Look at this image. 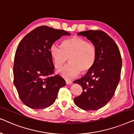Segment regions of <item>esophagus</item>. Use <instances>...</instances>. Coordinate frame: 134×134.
<instances>
[{
    "label": "esophagus",
    "mask_w": 134,
    "mask_h": 134,
    "mask_svg": "<svg viewBox=\"0 0 134 134\" xmlns=\"http://www.w3.org/2000/svg\"><path fill=\"white\" fill-rule=\"evenodd\" d=\"M72 83V81H71V80H66V83L67 85H71Z\"/></svg>",
    "instance_id": "obj_1"
}]
</instances>
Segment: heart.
<instances>
[{
	"mask_svg": "<svg viewBox=\"0 0 134 134\" xmlns=\"http://www.w3.org/2000/svg\"><path fill=\"white\" fill-rule=\"evenodd\" d=\"M50 54L57 68L69 60V63L58 69L57 72L66 79H72L79 74L86 73L92 68L97 58V49L92 43L83 38L74 36L65 40L62 46L53 43Z\"/></svg>",
	"mask_w": 134,
	"mask_h": 134,
	"instance_id": "b5f03b06",
	"label": "heart"
}]
</instances>
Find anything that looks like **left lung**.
Returning <instances> with one entry per match:
<instances>
[{
  "label": "left lung",
  "mask_w": 134,
  "mask_h": 134,
  "mask_svg": "<svg viewBox=\"0 0 134 134\" xmlns=\"http://www.w3.org/2000/svg\"><path fill=\"white\" fill-rule=\"evenodd\" d=\"M77 35L85 36L96 46L97 58L92 68L74 81L83 90L74 102L84 110H96L105 106L115 94L120 80L121 57L118 46L104 32L87 30Z\"/></svg>",
  "instance_id": "left-lung-1"
}]
</instances>
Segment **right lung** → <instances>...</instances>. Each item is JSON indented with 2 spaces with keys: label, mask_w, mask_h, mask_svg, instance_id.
<instances>
[{
  "label": "right lung",
  "mask_w": 134,
  "mask_h": 134,
  "mask_svg": "<svg viewBox=\"0 0 134 134\" xmlns=\"http://www.w3.org/2000/svg\"><path fill=\"white\" fill-rule=\"evenodd\" d=\"M66 31L45 25L26 35L16 49L14 60V84L22 102L34 109H43L55 102L60 88L66 85L59 75L51 76L54 66L51 46Z\"/></svg>",
  "instance_id": "1"
}]
</instances>
